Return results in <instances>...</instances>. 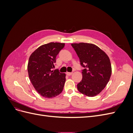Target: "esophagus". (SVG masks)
<instances>
[{
  "mask_svg": "<svg viewBox=\"0 0 133 133\" xmlns=\"http://www.w3.org/2000/svg\"><path fill=\"white\" fill-rule=\"evenodd\" d=\"M66 74L67 75H68V76H70V75H71L72 74H73V73H71V72H66Z\"/></svg>",
  "mask_w": 133,
  "mask_h": 133,
  "instance_id": "34e87169",
  "label": "esophagus"
}]
</instances>
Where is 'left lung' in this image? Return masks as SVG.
I'll return each instance as SVG.
<instances>
[{
    "label": "left lung",
    "mask_w": 133,
    "mask_h": 133,
    "mask_svg": "<svg viewBox=\"0 0 133 133\" xmlns=\"http://www.w3.org/2000/svg\"><path fill=\"white\" fill-rule=\"evenodd\" d=\"M80 59L83 78L77 84L79 92L92 97L98 95L109 82L111 74V65L108 55L98 46L91 43H73Z\"/></svg>",
    "instance_id": "8db88e82"
}]
</instances>
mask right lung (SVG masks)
I'll use <instances>...</instances> for the list:
<instances>
[{"instance_id": "right-lung-1", "label": "right lung", "mask_w": 133, "mask_h": 133, "mask_svg": "<svg viewBox=\"0 0 133 133\" xmlns=\"http://www.w3.org/2000/svg\"><path fill=\"white\" fill-rule=\"evenodd\" d=\"M64 45L65 43L57 42L44 44L30 56L28 75L35 89L43 97H55L63 90L66 74L51 69L54 67L56 57Z\"/></svg>"}]
</instances>
